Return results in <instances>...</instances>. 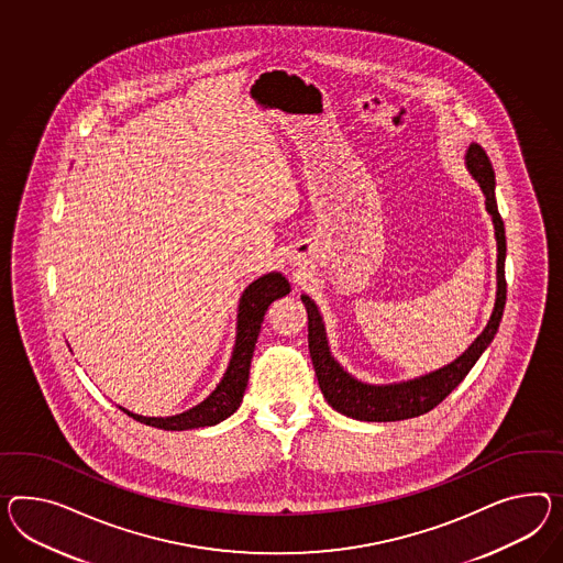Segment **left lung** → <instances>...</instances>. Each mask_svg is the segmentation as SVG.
<instances>
[{"instance_id": "1", "label": "left lung", "mask_w": 563, "mask_h": 563, "mask_svg": "<svg viewBox=\"0 0 563 563\" xmlns=\"http://www.w3.org/2000/svg\"><path fill=\"white\" fill-rule=\"evenodd\" d=\"M465 163L486 196V210L490 212L492 222H494L496 243H498V261H496L498 289H496L494 312L486 329L462 357H457L453 363L437 369L433 374L422 375L402 384H391V386L361 384L332 360L317 303L312 302L308 296H302V302L308 312V349L317 372L318 386L322 389L327 402L345 417L369 420V422H389V420L420 417L433 410L437 404L443 402L449 394L462 384L463 377L476 365L479 355L486 351V346L490 345L494 334L500 327L506 303V234L505 222L498 212L496 194H494L496 188L494 169L486 151L476 143H472L467 148Z\"/></svg>"}]
</instances>
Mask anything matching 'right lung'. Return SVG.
I'll list each match as a JSON object with an SVG mask.
<instances>
[{
	"label": "right lung",
	"instance_id": "right-lung-1",
	"mask_svg": "<svg viewBox=\"0 0 563 563\" xmlns=\"http://www.w3.org/2000/svg\"><path fill=\"white\" fill-rule=\"evenodd\" d=\"M289 294L288 279L282 274H267L255 279L249 288L243 291V298L239 303V331H236V345L232 351L231 365L218 388L196 408L188 412L175 415L167 418L139 417L124 410L129 417L145 422L148 427H157L165 431H188V429H200L217 424L220 420L231 417L232 412L243 402L246 382H249V369L255 343L260 336L261 322L269 308V303Z\"/></svg>",
	"mask_w": 563,
	"mask_h": 563
}]
</instances>
